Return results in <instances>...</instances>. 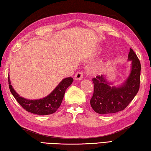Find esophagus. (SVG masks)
<instances>
[{"mask_svg":"<svg viewBox=\"0 0 151 151\" xmlns=\"http://www.w3.org/2000/svg\"><path fill=\"white\" fill-rule=\"evenodd\" d=\"M83 73L78 72V73L75 74V76H74V78H75V81H80V80H82V79H83Z\"/></svg>","mask_w":151,"mask_h":151,"instance_id":"obj_1","label":"esophagus"}]
</instances>
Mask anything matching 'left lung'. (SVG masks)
<instances>
[{
  "label": "left lung",
  "mask_w": 151,
  "mask_h": 151,
  "mask_svg": "<svg viewBox=\"0 0 151 151\" xmlns=\"http://www.w3.org/2000/svg\"><path fill=\"white\" fill-rule=\"evenodd\" d=\"M128 60L131 63V71L124 82L114 86L106 75L93 78L94 93L91 105L99 114H106L121 111L129 105L139 91L141 66L137 55L130 48Z\"/></svg>",
  "instance_id": "left-lung-1"
}]
</instances>
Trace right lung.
<instances>
[{
  "instance_id": "right-lung-1",
  "label": "right lung",
  "mask_w": 151,
  "mask_h": 151,
  "mask_svg": "<svg viewBox=\"0 0 151 151\" xmlns=\"http://www.w3.org/2000/svg\"><path fill=\"white\" fill-rule=\"evenodd\" d=\"M73 82V78L70 76L63 78L54 90L47 96L42 99L30 100L20 96L14 91L9 76L10 91L18 103L27 111L39 115H48L55 113L60 106L66 90L72 85Z\"/></svg>"
}]
</instances>
